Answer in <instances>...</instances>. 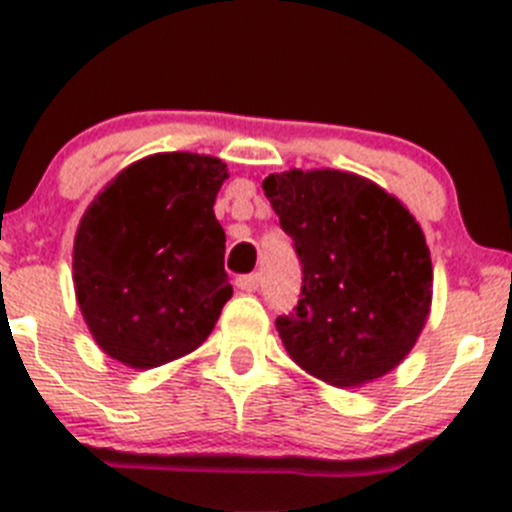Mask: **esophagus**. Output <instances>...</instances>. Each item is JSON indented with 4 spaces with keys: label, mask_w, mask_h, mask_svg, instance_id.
Masks as SVG:
<instances>
[{
    "label": "esophagus",
    "mask_w": 512,
    "mask_h": 512,
    "mask_svg": "<svg viewBox=\"0 0 512 512\" xmlns=\"http://www.w3.org/2000/svg\"><path fill=\"white\" fill-rule=\"evenodd\" d=\"M237 287H240L242 292H257V287H260V275H257V272H252V275H242L240 280H237Z\"/></svg>",
    "instance_id": "obj_1"
}]
</instances>
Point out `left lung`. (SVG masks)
Returning a JSON list of instances; mask_svg holds the SVG:
<instances>
[{
  "instance_id": "8db88e82",
  "label": "left lung",
  "mask_w": 512,
  "mask_h": 512,
  "mask_svg": "<svg viewBox=\"0 0 512 512\" xmlns=\"http://www.w3.org/2000/svg\"><path fill=\"white\" fill-rule=\"evenodd\" d=\"M302 262L294 312L277 317L287 354L332 386H361L406 359L431 312L433 267L414 215L344 170L262 180Z\"/></svg>"
}]
</instances>
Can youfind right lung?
Wrapping results in <instances>:
<instances>
[{"instance_id": "add662e5", "label": "right lung", "mask_w": 512, "mask_h": 512, "mask_svg": "<svg viewBox=\"0 0 512 512\" xmlns=\"http://www.w3.org/2000/svg\"><path fill=\"white\" fill-rule=\"evenodd\" d=\"M220 158L156 153L123 168L81 218L74 287L96 344L131 369L198 349L232 297L215 198Z\"/></svg>"}]
</instances>
